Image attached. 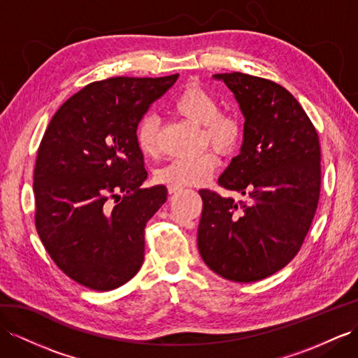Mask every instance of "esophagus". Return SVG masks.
<instances>
[{"label":"esophagus","instance_id":"esophagus-1","mask_svg":"<svg viewBox=\"0 0 358 358\" xmlns=\"http://www.w3.org/2000/svg\"><path fill=\"white\" fill-rule=\"evenodd\" d=\"M181 189H182V186H176V185H169L168 186L169 194H177V192H180Z\"/></svg>","mask_w":358,"mask_h":358}]
</instances>
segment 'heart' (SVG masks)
<instances>
[{
  "mask_svg": "<svg viewBox=\"0 0 358 358\" xmlns=\"http://www.w3.org/2000/svg\"><path fill=\"white\" fill-rule=\"evenodd\" d=\"M173 108L189 121L203 125L204 141L221 154L234 152L243 139V124L239 116L222 113L217 98L201 86H189L173 101ZM136 142L146 157H157L160 152L159 119L145 115L136 130ZM216 157L206 151L196 157L176 159L155 172V180L163 185H199L213 176Z\"/></svg>",
  "mask_w": 358,
  "mask_h": 358,
  "instance_id": "heart-1",
  "label": "heart"
}]
</instances>
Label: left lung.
Wrapping results in <instances>:
<instances>
[{"instance_id":"left-lung-1","label":"left lung","mask_w":358,"mask_h":358,"mask_svg":"<svg viewBox=\"0 0 358 358\" xmlns=\"http://www.w3.org/2000/svg\"><path fill=\"white\" fill-rule=\"evenodd\" d=\"M245 116L243 143L217 182L246 199L201 189L198 250L236 282L282 269L301 250L320 194V145L313 122L287 89L242 72L216 74Z\"/></svg>"}]
</instances>
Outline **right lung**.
<instances>
[{"label":"right lung","instance_id":"1","mask_svg":"<svg viewBox=\"0 0 358 358\" xmlns=\"http://www.w3.org/2000/svg\"><path fill=\"white\" fill-rule=\"evenodd\" d=\"M178 74L113 77L72 95L48 124L34 166V224L52 262L92 290H113L139 272L145 225L166 203L148 177L136 130Z\"/></svg>","mask_w":358,"mask_h":358}]
</instances>
